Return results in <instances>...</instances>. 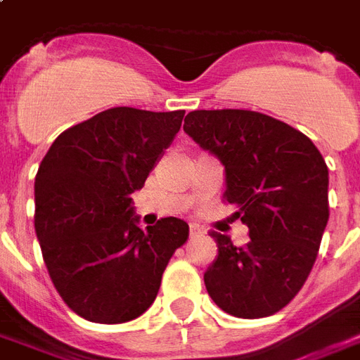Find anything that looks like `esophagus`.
Returning a JSON list of instances; mask_svg holds the SVG:
<instances>
[{"instance_id":"34e87169","label":"esophagus","mask_w":360,"mask_h":360,"mask_svg":"<svg viewBox=\"0 0 360 360\" xmlns=\"http://www.w3.org/2000/svg\"><path fill=\"white\" fill-rule=\"evenodd\" d=\"M188 233H191V238H196V236H200L204 231H202L200 225H196V223H191V227H188Z\"/></svg>"}]
</instances>
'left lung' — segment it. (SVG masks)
Masks as SVG:
<instances>
[{"mask_svg": "<svg viewBox=\"0 0 360 360\" xmlns=\"http://www.w3.org/2000/svg\"><path fill=\"white\" fill-rule=\"evenodd\" d=\"M185 133L225 167V198L250 231L244 246L212 233L210 297L238 319H262L302 290L328 223V167L307 135L254 110H194Z\"/></svg>", "mask_w": 360, "mask_h": 360, "instance_id": "1", "label": "left lung"}]
</instances>
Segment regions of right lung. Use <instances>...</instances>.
<instances>
[{
    "label": "right lung",
    "instance_id": "1",
    "mask_svg": "<svg viewBox=\"0 0 360 360\" xmlns=\"http://www.w3.org/2000/svg\"><path fill=\"white\" fill-rule=\"evenodd\" d=\"M185 110L116 106L58 135L36 175V234L55 288L85 321L120 324L153 305L188 225L139 227L131 194L179 131Z\"/></svg>",
    "mask_w": 360,
    "mask_h": 360
}]
</instances>
